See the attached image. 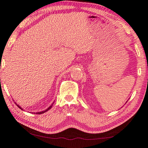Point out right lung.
Masks as SVG:
<instances>
[{
    "label": "right lung",
    "instance_id": "obj_1",
    "mask_svg": "<svg viewBox=\"0 0 148 148\" xmlns=\"http://www.w3.org/2000/svg\"><path fill=\"white\" fill-rule=\"evenodd\" d=\"M17 105V107H19L21 109H21V107H19V106H18V105ZM52 105H53V104H52V105H51L50 106V107H49V108H47V109L46 110H45V111H41V112H38V113H36V114H42V113H45V112H46L47 111H48V110H49V109H51V107H52ZM22 110H23V109H22Z\"/></svg>",
    "mask_w": 148,
    "mask_h": 148
}]
</instances>
